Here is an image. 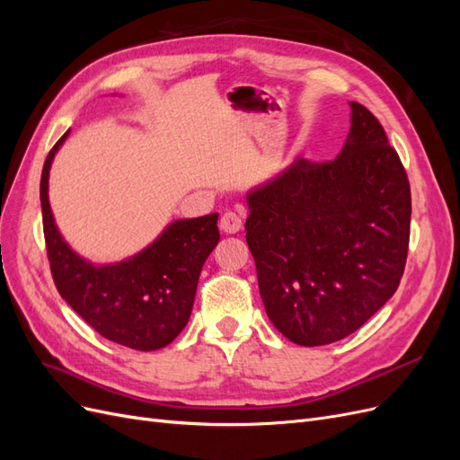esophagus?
<instances>
[{
    "label": "esophagus",
    "instance_id": "34e87169",
    "mask_svg": "<svg viewBox=\"0 0 460 460\" xmlns=\"http://www.w3.org/2000/svg\"><path fill=\"white\" fill-rule=\"evenodd\" d=\"M220 230L225 234H235L242 230V217L238 213L234 211H226L225 215L220 217V222H218Z\"/></svg>",
    "mask_w": 460,
    "mask_h": 460
}]
</instances>
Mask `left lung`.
I'll return each instance as SVG.
<instances>
[{
	"label": "left lung",
	"instance_id": "8db88e82",
	"mask_svg": "<svg viewBox=\"0 0 460 460\" xmlns=\"http://www.w3.org/2000/svg\"><path fill=\"white\" fill-rule=\"evenodd\" d=\"M245 240L261 297L297 345L340 341L392 297L405 272L411 186L380 120L351 102L336 159H297L249 193Z\"/></svg>",
	"mask_w": 460,
	"mask_h": 460
}]
</instances>
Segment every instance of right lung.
Wrapping results in <instances>:
<instances>
[{"label":"right lung","instance_id":"add662e5","mask_svg":"<svg viewBox=\"0 0 460 460\" xmlns=\"http://www.w3.org/2000/svg\"><path fill=\"white\" fill-rule=\"evenodd\" d=\"M65 136L48 153L40 180L41 222L55 288L103 338L137 351L161 349L188 324L203 262L220 240L218 213L176 220L134 259L93 267L61 240L48 201L49 164Z\"/></svg>","mask_w":460,"mask_h":460}]
</instances>
